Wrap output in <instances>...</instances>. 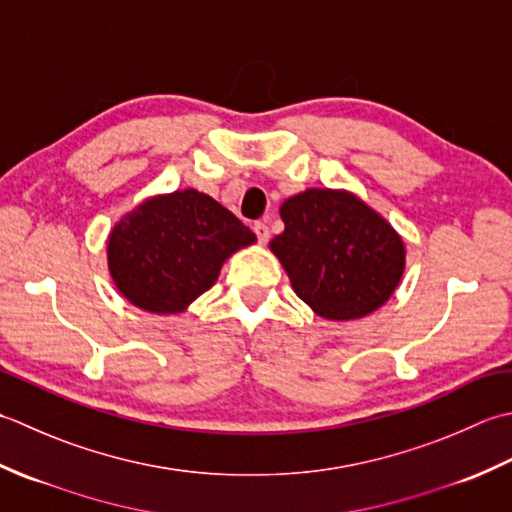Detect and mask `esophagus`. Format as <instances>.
I'll return each mask as SVG.
<instances>
[{"label": "esophagus", "instance_id": "1", "mask_svg": "<svg viewBox=\"0 0 512 512\" xmlns=\"http://www.w3.org/2000/svg\"><path fill=\"white\" fill-rule=\"evenodd\" d=\"M254 234L258 236V243L269 241V227L265 223H254Z\"/></svg>", "mask_w": 512, "mask_h": 512}]
</instances>
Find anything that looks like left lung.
Listing matches in <instances>:
<instances>
[{"label":"left lung","instance_id":"8db88e82","mask_svg":"<svg viewBox=\"0 0 512 512\" xmlns=\"http://www.w3.org/2000/svg\"><path fill=\"white\" fill-rule=\"evenodd\" d=\"M285 232L269 249L296 296L327 320L373 314L398 289L406 249L387 218L347 190L311 187L280 205Z\"/></svg>","mask_w":512,"mask_h":512}]
</instances>
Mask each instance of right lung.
I'll return each instance as SVG.
<instances>
[{
	"instance_id": "obj_1",
	"label": "right lung",
	"mask_w": 512,
	"mask_h": 512,
	"mask_svg": "<svg viewBox=\"0 0 512 512\" xmlns=\"http://www.w3.org/2000/svg\"><path fill=\"white\" fill-rule=\"evenodd\" d=\"M256 234L198 190L156 194L112 227L108 269L125 300L150 314H181L210 289L225 260Z\"/></svg>"
}]
</instances>
